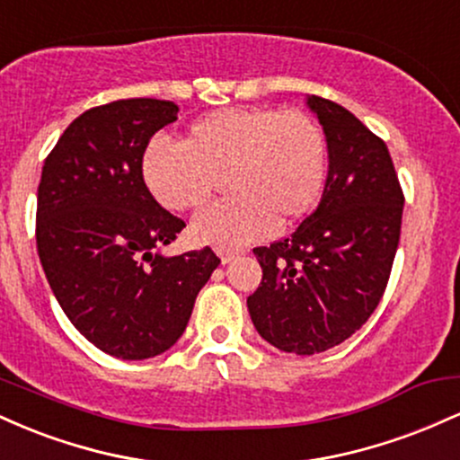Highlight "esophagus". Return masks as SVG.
I'll use <instances>...</instances> for the list:
<instances>
[{"label": "esophagus", "mask_w": 460, "mask_h": 460, "mask_svg": "<svg viewBox=\"0 0 460 460\" xmlns=\"http://www.w3.org/2000/svg\"><path fill=\"white\" fill-rule=\"evenodd\" d=\"M218 257H220V261L223 263H229V261H234L235 260V255L237 252L235 251H229V248H218Z\"/></svg>", "instance_id": "esophagus-1"}]
</instances>
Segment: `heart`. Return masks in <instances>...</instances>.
Wrapping results in <instances>:
<instances>
[{"instance_id": "heart-1", "label": "heart", "mask_w": 460, "mask_h": 460, "mask_svg": "<svg viewBox=\"0 0 460 460\" xmlns=\"http://www.w3.org/2000/svg\"><path fill=\"white\" fill-rule=\"evenodd\" d=\"M326 172L329 145L318 120L270 105L216 110L194 120L183 142L155 138L142 157L146 188L172 212L203 208L225 177L234 194L190 229L200 244L218 248L251 244L305 218L324 192Z\"/></svg>"}]
</instances>
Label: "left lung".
I'll return each mask as SVG.
<instances>
[{
	"mask_svg": "<svg viewBox=\"0 0 460 460\" xmlns=\"http://www.w3.org/2000/svg\"><path fill=\"white\" fill-rule=\"evenodd\" d=\"M329 145L315 212L270 246L255 248L261 283L246 300L268 344L315 355L346 341L381 303L402 226L404 194L387 145L355 114L311 94Z\"/></svg>",
	"mask_w": 460,
	"mask_h": 460,
	"instance_id": "1",
	"label": "left lung"
}]
</instances>
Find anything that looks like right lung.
<instances>
[{
  "label": "right lung",
  "instance_id": "right-lung-1",
  "mask_svg": "<svg viewBox=\"0 0 460 460\" xmlns=\"http://www.w3.org/2000/svg\"><path fill=\"white\" fill-rule=\"evenodd\" d=\"M177 112L146 97L86 110L47 155L39 183L36 248L47 281L91 344L128 361L175 344L220 263L209 246L157 252L186 223L153 199L142 157Z\"/></svg>",
  "mask_w": 460,
  "mask_h": 460
}]
</instances>
